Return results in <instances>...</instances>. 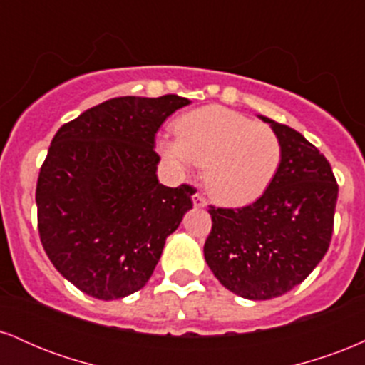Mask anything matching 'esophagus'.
<instances>
[{
	"label": "esophagus",
	"instance_id": "esophagus-1",
	"mask_svg": "<svg viewBox=\"0 0 365 365\" xmlns=\"http://www.w3.org/2000/svg\"><path fill=\"white\" fill-rule=\"evenodd\" d=\"M192 202H194L195 207H204L206 206V199H204L200 194H194L192 195Z\"/></svg>",
	"mask_w": 365,
	"mask_h": 365
}]
</instances>
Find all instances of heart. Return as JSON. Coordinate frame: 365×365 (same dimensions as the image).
<instances>
[{
	"label": "heart",
	"instance_id": "heart-1",
	"mask_svg": "<svg viewBox=\"0 0 365 365\" xmlns=\"http://www.w3.org/2000/svg\"><path fill=\"white\" fill-rule=\"evenodd\" d=\"M177 139L158 148L175 168L204 166V183L217 202L245 206L259 199L282 165L279 135L266 123L225 106H204L175 121Z\"/></svg>",
	"mask_w": 365,
	"mask_h": 365
}]
</instances>
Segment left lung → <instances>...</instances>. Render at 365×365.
Wrapping results in <instances>:
<instances>
[{"label": "left lung", "instance_id": "left-lung-1", "mask_svg": "<svg viewBox=\"0 0 365 365\" xmlns=\"http://www.w3.org/2000/svg\"><path fill=\"white\" fill-rule=\"evenodd\" d=\"M259 118L279 135L282 165L255 202L209 206L212 226L204 257L230 292L269 300L302 283L328 252L338 183L328 159L302 133Z\"/></svg>", "mask_w": 365, "mask_h": 365}]
</instances>
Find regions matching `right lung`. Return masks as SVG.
Here are the masks:
<instances>
[{"mask_svg":"<svg viewBox=\"0 0 365 365\" xmlns=\"http://www.w3.org/2000/svg\"><path fill=\"white\" fill-rule=\"evenodd\" d=\"M188 103L177 94L113 98L53 137L37 178V228L53 266L87 295L140 290L192 209L190 185L158 182L154 150L163 121Z\"/></svg>","mask_w":365,"mask_h":365,"instance_id":"right-lung-1","label":"right lung"}]
</instances>
